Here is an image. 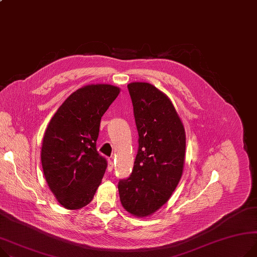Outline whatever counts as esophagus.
<instances>
[{
    "label": "esophagus",
    "instance_id": "esophagus-1",
    "mask_svg": "<svg viewBox=\"0 0 257 257\" xmlns=\"http://www.w3.org/2000/svg\"><path fill=\"white\" fill-rule=\"evenodd\" d=\"M113 169V162L111 159H108V166H107V170L108 172H111V170Z\"/></svg>",
    "mask_w": 257,
    "mask_h": 257
}]
</instances>
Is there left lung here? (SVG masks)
I'll list each match as a JSON object with an SVG mask.
<instances>
[{
  "label": "left lung",
  "instance_id": "obj_1",
  "mask_svg": "<svg viewBox=\"0 0 257 257\" xmlns=\"http://www.w3.org/2000/svg\"><path fill=\"white\" fill-rule=\"evenodd\" d=\"M139 131L131 176L118 182L123 208L135 217L158 211L177 188L184 169L186 134L173 102L149 82L128 85Z\"/></svg>",
  "mask_w": 257,
  "mask_h": 257
}]
</instances>
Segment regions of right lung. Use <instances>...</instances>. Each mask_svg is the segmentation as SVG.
I'll use <instances>...</instances> for the list:
<instances>
[{"mask_svg":"<svg viewBox=\"0 0 257 257\" xmlns=\"http://www.w3.org/2000/svg\"><path fill=\"white\" fill-rule=\"evenodd\" d=\"M119 91L108 83L84 85L63 102L45 130L43 173L65 209L87 206L101 184L107 162L96 149L100 121Z\"/></svg>","mask_w":257,"mask_h":257,"instance_id":"obj_1","label":"right lung"}]
</instances>
